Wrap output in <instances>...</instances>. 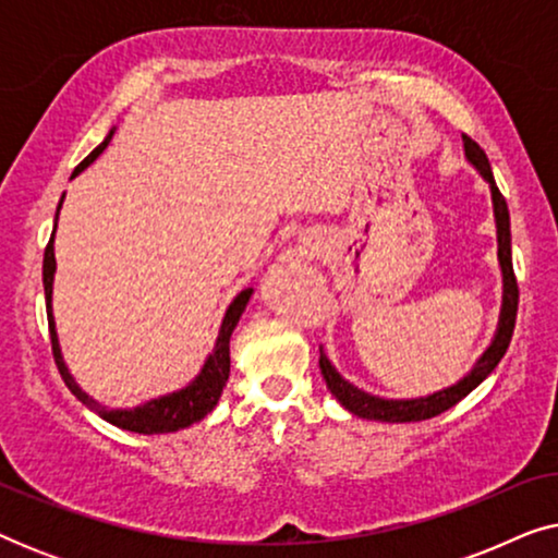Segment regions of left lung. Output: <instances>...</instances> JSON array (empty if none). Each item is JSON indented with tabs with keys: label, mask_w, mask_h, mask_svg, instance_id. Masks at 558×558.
Listing matches in <instances>:
<instances>
[{
	"label": "left lung",
	"mask_w": 558,
	"mask_h": 558,
	"mask_svg": "<svg viewBox=\"0 0 558 558\" xmlns=\"http://www.w3.org/2000/svg\"><path fill=\"white\" fill-rule=\"evenodd\" d=\"M464 151H468V159L472 165L483 172V178L490 182L493 190V203H495V223H498V256L502 266V279H506V294H502V312H500V325L498 332H495L493 345L485 350L483 357H480L475 368H472L468 376H464L460 384L445 388V391L426 396V399H411V401H386L378 399V396H371L348 384L345 378L340 376L338 371L332 368V363L327 361L323 345H319V371H323V378L327 388H330L335 399H338L342 407H345L350 414L361 418H378V422H424V418L445 414L447 409H452L454 403H460L464 396L483 384V380L495 371V365L502 361L506 350L510 345V338H513L515 330V315H518V281L513 271V254H510V216H508V203L502 193L495 185L490 162H487V155L483 147L472 140V136L462 134Z\"/></svg>",
	"instance_id": "1"
}]
</instances>
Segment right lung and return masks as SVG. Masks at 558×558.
<instances>
[{
  "label": "right lung",
  "mask_w": 558,
  "mask_h": 558,
  "mask_svg": "<svg viewBox=\"0 0 558 558\" xmlns=\"http://www.w3.org/2000/svg\"><path fill=\"white\" fill-rule=\"evenodd\" d=\"M111 134L106 136V140L98 144V147L90 151V155L83 159V162L75 167L73 178L78 174L81 170H86V167L94 162V159L101 155L106 149V144H109ZM63 203V201H60ZM60 210V205H58ZM56 223H58V216H56ZM52 239H56V228H52V235L48 241V246H45V258H43V284H45V307H48V325H50V345H52V357H56V365L60 371V376H63L65 386L71 388L73 396L78 401L86 403L90 411H96L98 416L106 418V422L119 426V429H126V432H136V434H167V432H178V429H185V426L201 422L213 411L216 407L220 393H223V386L228 380V373H231V332L235 323H239L241 312L246 310V302L254 289H243V292L235 296L231 302V307H228L226 317H223V325H220V335L216 340V350H213L208 361H205L201 376H197L193 384L182 388V391H174L170 396H162V399H155L149 403H144V407H136V409H106L101 403H96L94 399H88V393H83L78 386H75V380L71 373H68L65 363H63V355H60V345H58V335H56V319H52V274H56V251H52Z\"/></svg>",
  "instance_id": "add662e5"
}]
</instances>
